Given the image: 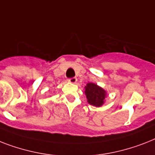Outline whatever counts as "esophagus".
<instances>
[{"label":"esophagus","instance_id":"34e87169","mask_svg":"<svg viewBox=\"0 0 155 155\" xmlns=\"http://www.w3.org/2000/svg\"><path fill=\"white\" fill-rule=\"evenodd\" d=\"M68 82L69 83H71V84H75V83L77 82V79L75 77L70 78V79H68Z\"/></svg>","mask_w":155,"mask_h":155}]
</instances>
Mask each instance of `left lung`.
Returning a JSON list of instances; mask_svg holds the SVG:
<instances>
[{"mask_svg":"<svg viewBox=\"0 0 155 155\" xmlns=\"http://www.w3.org/2000/svg\"><path fill=\"white\" fill-rule=\"evenodd\" d=\"M85 95L87 103L95 107H101L107 96L106 91L93 83H88L85 87Z\"/></svg>","mask_w":155,"mask_h":155,"instance_id":"obj_1","label":"left lung"}]
</instances>
